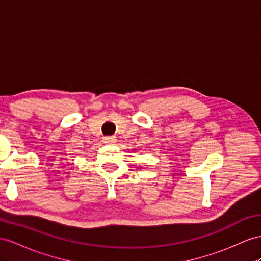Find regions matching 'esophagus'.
Wrapping results in <instances>:
<instances>
[{"instance_id": "esophagus-1", "label": "esophagus", "mask_w": 261, "mask_h": 261, "mask_svg": "<svg viewBox=\"0 0 261 261\" xmlns=\"http://www.w3.org/2000/svg\"><path fill=\"white\" fill-rule=\"evenodd\" d=\"M102 140L106 144H112L117 141V139L115 137H105Z\"/></svg>"}]
</instances>
